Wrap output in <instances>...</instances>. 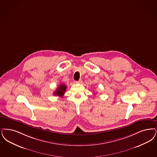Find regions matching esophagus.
I'll list each match as a JSON object with an SVG mask.
<instances>
[{
	"instance_id": "34e87169",
	"label": "esophagus",
	"mask_w": 157,
	"mask_h": 157,
	"mask_svg": "<svg viewBox=\"0 0 157 157\" xmlns=\"http://www.w3.org/2000/svg\"><path fill=\"white\" fill-rule=\"evenodd\" d=\"M82 82V79L79 80L78 81H76V83H81Z\"/></svg>"
}]
</instances>
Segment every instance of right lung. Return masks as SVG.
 I'll use <instances>...</instances> for the list:
<instances>
[{"label": "right lung", "instance_id": "1", "mask_svg": "<svg viewBox=\"0 0 157 157\" xmlns=\"http://www.w3.org/2000/svg\"><path fill=\"white\" fill-rule=\"evenodd\" d=\"M67 89V86L64 84H61L56 89V91L54 93L55 96H63L65 92Z\"/></svg>", "mask_w": 157, "mask_h": 157}]
</instances>
